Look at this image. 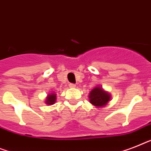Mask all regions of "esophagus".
<instances>
[{
    "mask_svg": "<svg viewBox=\"0 0 151 151\" xmlns=\"http://www.w3.org/2000/svg\"><path fill=\"white\" fill-rule=\"evenodd\" d=\"M76 86V85L74 84V83H70V84H69V87H70V88H75Z\"/></svg>",
    "mask_w": 151,
    "mask_h": 151,
    "instance_id": "1",
    "label": "esophagus"
}]
</instances>
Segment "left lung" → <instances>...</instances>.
I'll use <instances>...</instances> for the list:
<instances>
[{
	"label": "left lung",
	"instance_id": "8db88e82",
	"mask_svg": "<svg viewBox=\"0 0 151 151\" xmlns=\"http://www.w3.org/2000/svg\"><path fill=\"white\" fill-rule=\"evenodd\" d=\"M89 98L90 103L98 108H100L106 105L107 103L110 100L111 96L106 91L103 90L102 87L96 86L91 91Z\"/></svg>",
	"mask_w": 151,
	"mask_h": 151
}]
</instances>
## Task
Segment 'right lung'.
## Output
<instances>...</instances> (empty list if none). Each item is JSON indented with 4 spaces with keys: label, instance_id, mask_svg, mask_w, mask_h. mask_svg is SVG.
Returning <instances> with one entry per match:
<instances>
[{
    "label": "right lung",
    "instance_id": "obj_1",
    "mask_svg": "<svg viewBox=\"0 0 151 151\" xmlns=\"http://www.w3.org/2000/svg\"><path fill=\"white\" fill-rule=\"evenodd\" d=\"M56 101V95L55 93H51L48 96L46 97L45 99V103L48 105H52L55 103Z\"/></svg>",
    "mask_w": 151,
    "mask_h": 151
}]
</instances>
